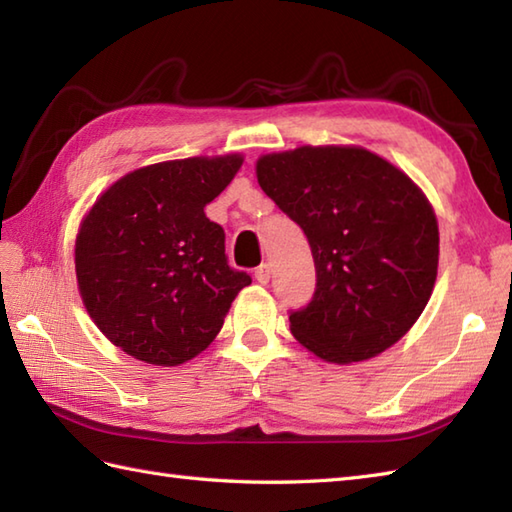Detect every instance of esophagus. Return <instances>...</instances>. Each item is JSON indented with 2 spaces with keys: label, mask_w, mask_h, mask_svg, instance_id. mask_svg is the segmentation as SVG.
Segmentation results:
<instances>
[{
  "label": "esophagus",
  "mask_w": 512,
  "mask_h": 512,
  "mask_svg": "<svg viewBox=\"0 0 512 512\" xmlns=\"http://www.w3.org/2000/svg\"><path fill=\"white\" fill-rule=\"evenodd\" d=\"M270 275H273V268H270V264H262L255 268V279L259 281V284H268Z\"/></svg>",
  "instance_id": "1"
}]
</instances>
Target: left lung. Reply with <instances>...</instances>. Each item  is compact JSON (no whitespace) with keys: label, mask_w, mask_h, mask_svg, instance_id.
<instances>
[{"label":"left lung","mask_w":512,"mask_h":512,"mask_svg":"<svg viewBox=\"0 0 512 512\" xmlns=\"http://www.w3.org/2000/svg\"><path fill=\"white\" fill-rule=\"evenodd\" d=\"M255 171L268 198L303 228L317 268L312 301L290 312L292 336L336 365L400 341L438 277V220L418 184L356 145L266 154Z\"/></svg>","instance_id":"1"}]
</instances>
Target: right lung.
<instances>
[{
    "label": "right lung",
    "instance_id": "right-lung-1",
    "mask_svg": "<svg viewBox=\"0 0 512 512\" xmlns=\"http://www.w3.org/2000/svg\"><path fill=\"white\" fill-rule=\"evenodd\" d=\"M242 154L167 160L125 173L76 233V284L92 321L149 365L191 361L222 330L250 284L224 255V231L204 206L242 167Z\"/></svg>",
    "mask_w": 512,
    "mask_h": 512
}]
</instances>
